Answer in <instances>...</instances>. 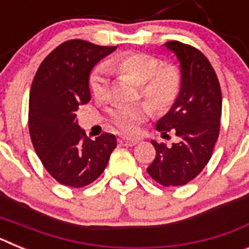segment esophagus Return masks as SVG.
Segmentation results:
<instances>
[{
	"label": "esophagus",
	"instance_id": "esophagus-1",
	"mask_svg": "<svg viewBox=\"0 0 249 249\" xmlns=\"http://www.w3.org/2000/svg\"><path fill=\"white\" fill-rule=\"evenodd\" d=\"M118 142H120L122 146H135L136 143H138L137 140H132V138H127V137H121L118 138Z\"/></svg>",
	"mask_w": 249,
	"mask_h": 249
}]
</instances>
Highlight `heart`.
<instances>
[{"mask_svg":"<svg viewBox=\"0 0 249 249\" xmlns=\"http://www.w3.org/2000/svg\"><path fill=\"white\" fill-rule=\"evenodd\" d=\"M160 59L146 53H127L107 62L111 71L131 76L141 85V93L153 109H164L177 97L181 87V72L175 65H159ZM89 87L94 98L103 100L108 94V76L103 66L91 72ZM151 114L146 103L116 106L109 111L112 123L126 135H137L141 124Z\"/></svg>","mask_w":249,"mask_h":249,"instance_id":"heart-1","label":"heart"}]
</instances>
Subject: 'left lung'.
<instances>
[{"label":"left lung","instance_id":"obj_1","mask_svg":"<svg viewBox=\"0 0 249 249\" xmlns=\"http://www.w3.org/2000/svg\"><path fill=\"white\" fill-rule=\"evenodd\" d=\"M164 47L179 62L181 87L156 128L162 137L176 133L178 142L167 146L151 141L156 157L147 172L162 186L176 187L192 181L211 160L219 135L222 93L217 74L202 52L178 41H169Z\"/></svg>","mask_w":249,"mask_h":249}]
</instances>
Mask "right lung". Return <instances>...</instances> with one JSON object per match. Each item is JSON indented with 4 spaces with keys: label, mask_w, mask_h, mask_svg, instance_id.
Returning a JSON list of instances; mask_svg holds the SVG:
<instances>
[{
    "label": "right lung",
    "mask_w": 249,
    "mask_h": 249,
    "mask_svg": "<svg viewBox=\"0 0 249 249\" xmlns=\"http://www.w3.org/2000/svg\"><path fill=\"white\" fill-rule=\"evenodd\" d=\"M116 48L71 39L37 70L30 92L31 140L47 172L61 184L80 188L96 181L117 146L111 133L87 137L76 118L78 107L91 100L92 68Z\"/></svg>",
    "instance_id": "add662e5"
}]
</instances>
